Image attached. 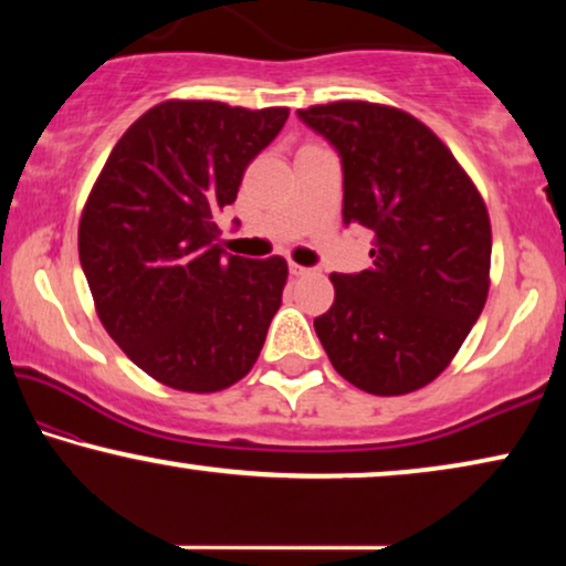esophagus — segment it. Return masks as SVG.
Segmentation results:
<instances>
[{"label":"esophagus","mask_w":566,"mask_h":566,"mask_svg":"<svg viewBox=\"0 0 566 566\" xmlns=\"http://www.w3.org/2000/svg\"><path fill=\"white\" fill-rule=\"evenodd\" d=\"M308 273H312V270L304 268V265H296V262H291V275H296V277H304V275H308Z\"/></svg>","instance_id":"1"}]
</instances>
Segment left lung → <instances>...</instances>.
Segmentation results:
<instances>
[{"instance_id": "1", "label": "left lung", "mask_w": 566, "mask_h": 566, "mask_svg": "<svg viewBox=\"0 0 566 566\" xmlns=\"http://www.w3.org/2000/svg\"><path fill=\"white\" fill-rule=\"evenodd\" d=\"M298 118L335 144L345 227L374 234V265L332 273L314 329L345 381L376 397L417 391L451 366L490 293L492 227L451 149L399 107L335 99Z\"/></svg>"}]
</instances>
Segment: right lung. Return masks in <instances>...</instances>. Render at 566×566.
Wrapping results in <instances>:
<instances>
[{
	"instance_id": "obj_1",
	"label": "right lung",
	"mask_w": 566,
	"mask_h": 566,
	"mask_svg": "<svg viewBox=\"0 0 566 566\" xmlns=\"http://www.w3.org/2000/svg\"><path fill=\"white\" fill-rule=\"evenodd\" d=\"M289 107L165 99L113 146L80 219L95 312L154 381L213 394L250 374L289 262L223 254L216 219Z\"/></svg>"
}]
</instances>
